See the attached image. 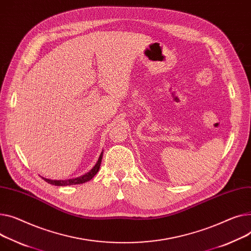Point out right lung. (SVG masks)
<instances>
[{
  "label": "right lung",
  "instance_id": "obj_1",
  "mask_svg": "<svg viewBox=\"0 0 251 251\" xmlns=\"http://www.w3.org/2000/svg\"><path fill=\"white\" fill-rule=\"evenodd\" d=\"M102 157H103V152L100 155L97 163L95 164L94 168L87 173L86 175H83L81 176L75 177V178H70V179H64V180H53V179H48L45 177H42L46 182L50 183V185H54V186H59V187H63V186H72V185H79V183H83V182H87L89 180H91L96 174L99 172L100 170V166H101V162H102Z\"/></svg>",
  "mask_w": 251,
  "mask_h": 251
}]
</instances>
